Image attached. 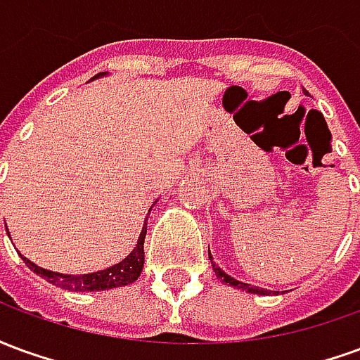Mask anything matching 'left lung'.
<instances>
[{"label":"left lung","instance_id":"obj_1","mask_svg":"<svg viewBox=\"0 0 360 360\" xmlns=\"http://www.w3.org/2000/svg\"><path fill=\"white\" fill-rule=\"evenodd\" d=\"M208 258L212 260L210 257V250H208ZM212 268H214V271H216V276H218L224 283H227V285L231 287H237V289H243V291H249V293H257V295H268L270 291L268 289H262V287H255V285H249V283H243V281H239V279L231 278V276H227L226 271L221 270V268H218V266L212 262Z\"/></svg>","mask_w":360,"mask_h":360}]
</instances>
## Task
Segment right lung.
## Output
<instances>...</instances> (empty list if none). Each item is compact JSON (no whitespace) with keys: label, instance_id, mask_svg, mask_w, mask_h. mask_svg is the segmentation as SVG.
Segmentation results:
<instances>
[{"label":"right lung","instance_id":"add662e5","mask_svg":"<svg viewBox=\"0 0 360 360\" xmlns=\"http://www.w3.org/2000/svg\"><path fill=\"white\" fill-rule=\"evenodd\" d=\"M144 237H146V224L142 227L141 237L136 241V247H134L133 252L125 260H121L119 264L105 268L102 271L84 274V276H65V274H58V271L44 270L40 266L32 264L22 255H20V258L25 260V264L34 271V274H38L40 278L50 281L53 285L61 287V289H69V291H103V289H113V287L133 283L134 279L141 276L142 266H144Z\"/></svg>","mask_w":360,"mask_h":360}]
</instances>
